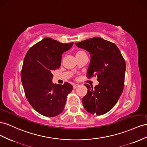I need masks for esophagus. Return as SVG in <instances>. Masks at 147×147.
I'll return each mask as SVG.
<instances>
[{"mask_svg": "<svg viewBox=\"0 0 147 147\" xmlns=\"http://www.w3.org/2000/svg\"><path fill=\"white\" fill-rule=\"evenodd\" d=\"M78 86H79V84H73L74 89H76V88H77Z\"/></svg>", "mask_w": 147, "mask_h": 147, "instance_id": "obj_1", "label": "esophagus"}]
</instances>
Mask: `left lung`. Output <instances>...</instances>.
<instances>
[{
	"mask_svg": "<svg viewBox=\"0 0 147 147\" xmlns=\"http://www.w3.org/2000/svg\"><path fill=\"white\" fill-rule=\"evenodd\" d=\"M90 55L87 72L88 78L97 77L94 87L84 84L87 93L82 98L83 106L92 115H102L114 107L124 89L125 63L118 47L101 37H93L75 43Z\"/></svg>",
	"mask_w": 147,
	"mask_h": 147,
	"instance_id": "left-lung-1",
	"label": "left lung"
}]
</instances>
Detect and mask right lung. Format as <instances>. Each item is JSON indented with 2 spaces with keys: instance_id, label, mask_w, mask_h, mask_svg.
<instances>
[{
  "instance_id": "1",
  "label": "right lung",
  "mask_w": 147,
  "mask_h": 147,
  "mask_svg": "<svg viewBox=\"0 0 147 147\" xmlns=\"http://www.w3.org/2000/svg\"><path fill=\"white\" fill-rule=\"evenodd\" d=\"M73 45L45 37L29 49L24 57L21 73L24 93L32 108L42 115H60L73 89L68 82L63 85L52 82V71L60 68L61 55Z\"/></svg>"
}]
</instances>
